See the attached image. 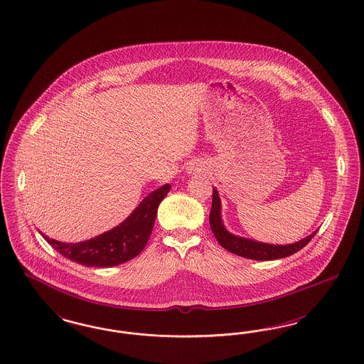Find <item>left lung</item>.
<instances>
[{"instance_id": "1", "label": "left lung", "mask_w": 364, "mask_h": 364, "mask_svg": "<svg viewBox=\"0 0 364 364\" xmlns=\"http://www.w3.org/2000/svg\"><path fill=\"white\" fill-rule=\"evenodd\" d=\"M209 223H210L211 232L214 233L218 244L223 249L229 250L230 253H235L237 256L250 258V259H259V261L288 257L296 252H299L300 249H303L317 233L314 232L312 235L300 240L299 242L289 244V245L264 244V242H258L249 238L232 235L223 226V218H221V200L215 188H213V203H211Z\"/></svg>"}]
</instances>
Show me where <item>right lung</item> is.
<instances>
[{"label":"right lung","mask_w":364,"mask_h":364,"mask_svg":"<svg viewBox=\"0 0 364 364\" xmlns=\"http://www.w3.org/2000/svg\"><path fill=\"white\" fill-rule=\"evenodd\" d=\"M170 188L171 185L168 183L156 188L141 200L139 206L129 214V218L112 230L88 241L67 244L41 235L56 252L73 262L95 268L115 267L136 257L144 249L153 232L158 206Z\"/></svg>","instance_id":"right-lung-1"}]
</instances>
